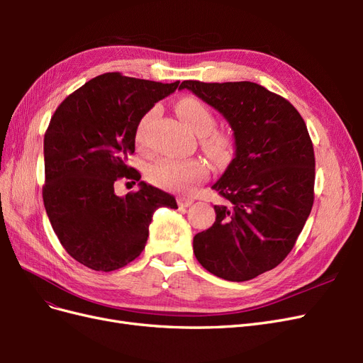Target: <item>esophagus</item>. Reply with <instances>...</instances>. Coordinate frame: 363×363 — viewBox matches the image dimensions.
Masks as SVG:
<instances>
[{
    "instance_id": "obj_1",
    "label": "esophagus",
    "mask_w": 363,
    "mask_h": 363,
    "mask_svg": "<svg viewBox=\"0 0 363 363\" xmlns=\"http://www.w3.org/2000/svg\"><path fill=\"white\" fill-rule=\"evenodd\" d=\"M177 203H179V206H180V207H189V206L194 203V199H192V196H186V195H183V196H179V199H177Z\"/></svg>"
}]
</instances>
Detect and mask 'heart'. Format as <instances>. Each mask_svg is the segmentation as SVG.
<instances>
[{
    "instance_id": "b5f03b06",
    "label": "heart",
    "mask_w": 363,
    "mask_h": 363,
    "mask_svg": "<svg viewBox=\"0 0 363 363\" xmlns=\"http://www.w3.org/2000/svg\"><path fill=\"white\" fill-rule=\"evenodd\" d=\"M183 124L195 135L203 136V147L213 156H221L228 150V138L219 131H211L215 125V116L201 100L194 96H186L175 106ZM152 118V112L142 118L136 130V140L140 144L144 140L147 125ZM208 167L203 159H177V157H162L152 163L148 169V179L160 188L186 191L192 184L201 182L207 177Z\"/></svg>"
}]
</instances>
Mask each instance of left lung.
<instances>
[{"mask_svg": "<svg viewBox=\"0 0 363 363\" xmlns=\"http://www.w3.org/2000/svg\"><path fill=\"white\" fill-rule=\"evenodd\" d=\"M233 130L235 157L213 184L211 228L194 236L203 268L247 281L276 268L294 248L313 204L315 155L301 115L283 96L252 82H182Z\"/></svg>", "mask_w": 363, "mask_h": 363, "instance_id": "8db88e82", "label": "left lung"}]
</instances>
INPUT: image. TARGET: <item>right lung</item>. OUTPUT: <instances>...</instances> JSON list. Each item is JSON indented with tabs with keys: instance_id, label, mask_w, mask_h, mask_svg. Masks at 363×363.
Returning a JSON list of instances; mask_svg holds the SVG:
<instances>
[{
	"instance_id": "1",
	"label": "right lung",
	"mask_w": 363,
	"mask_h": 363,
	"mask_svg": "<svg viewBox=\"0 0 363 363\" xmlns=\"http://www.w3.org/2000/svg\"><path fill=\"white\" fill-rule=\"evenodd\" d=\"M180 82L160 83L107 72L83 84L54 112L43 138V204L60 244L82 265L115 271L145 248L152 213L177 208L172 195L144 182L118 196L140 119Z\"/></svg>"
}]
</instances>
